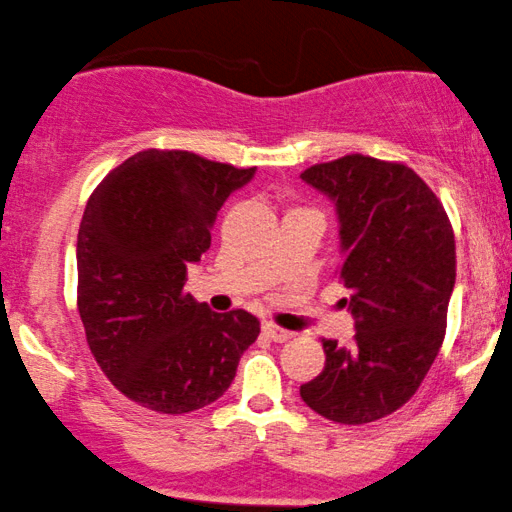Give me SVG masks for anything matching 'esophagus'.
I'll use <instances>...</instances> for the list:
<instances>
[{"label": "esophagus", "mask_w": 512, "mask_h": 512, "mask_svg": "<svg viewBox=\"0 0 512 512\" xmlns=\"http://www.w3.org/2000/svg\"><path fill=\"white\" fill-rule=\"evenodd\" d=\"M263 335H266V338L273 340V342H285V340H290L294 333H292V330L275 326V323H263Z\"/></svg>", "instance_id": "34e87169"}]
</instances>
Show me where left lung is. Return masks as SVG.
Returning <instances> with one entry per match:
<instances>
[{"mask_svg":"<svg viewBox=\"0 0 512 512\" xmlns=\"http://www.w3.org/2000/svg\"><path fill=\"white\" fill-rule=\"evenodd\" d=\"M302 179L335 203L342 299L354 340H323L326 366L299 395L338 424H369L400 410L422 386L448 321L455 237L434 191L410 167L345 155Z\"/></svg>","mask_w":512,"mask_h":512,"instance_id":"8db88e82","label":"left lung"}]
</instances>
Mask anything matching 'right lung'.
<instances>
[{
    "label": "right lung",
    "instance_id": "add662e5",
    "mask_svg": "<svg viewBox=\"0 0 512 512\" xmlns=\"http://www.w3.org/2000/svg\"><path fill=\"white\" fill-rule=\"evenodd\" d=\"M254 174L150 148L88 198L76 244L78 314L112 386L148 410L186 414L218 400L261 333L249 311L215 314L184 292L220 206Z\"/></svg>",
    "mask_w": 512,
    "mask_h": 512
}]
</instances>
